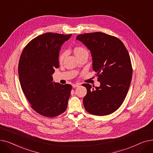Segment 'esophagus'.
<instances>
[{"label": "esophagus", "mask_w": 153, "mask_h": 153, "mask_svg": "<svg viewBox=\"0 0 153 153\" xmlns=\"http://www.w3.org/2000/svg\"><path fill=\"white\" fill-rule=\"evenodd\" d=\"M79 83H76V84H74L72 85V86L74 87V88H76V87H78V86H79Z\"/></svg>", "instance_id": "esophagus-1"}]
</instances>
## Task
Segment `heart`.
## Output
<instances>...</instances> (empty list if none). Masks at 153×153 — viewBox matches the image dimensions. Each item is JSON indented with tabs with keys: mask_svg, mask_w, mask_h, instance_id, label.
<instances>
[{
	"mask_svg": "<svg viewBox=\"0 0 153 153\" xmlns=\"http://www.w3.org/2000/svg\"><path fill=\"white\" fill-rule=\"evenodd\" d=\"M74 53L77 58L81 56H83V55H88V50H86V48H85V47H82V46L75 47L74 48ZM65 55H66V53L65 52H62L60 53V55L59 56V62L60 63L62 62V61L65 59Z\"/></svg>",
	"mask_w": 153,
	"mask_h": 153,
	"instance_id": "b5f03b06",
	"label": "heart"
}]
</instances>
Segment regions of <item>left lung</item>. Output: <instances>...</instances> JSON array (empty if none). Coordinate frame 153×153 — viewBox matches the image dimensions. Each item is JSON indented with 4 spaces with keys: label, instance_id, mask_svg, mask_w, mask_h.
<instances>
[{
    "label": "left lung",
    "instance_id": "left-lung-1",
    "mask_svg": "<svg viewBox=\"0 0 153 153\" xmlns=\"http://www.w3.org/2000/svg\"><path fill=\"white\" fill-rule=\"evenodd\" d=\"M76 39L90 51L92 68L100 83L98 87L84 84L85 110L97 116L111 114L123 103L131 82L133 69L128 50L119 39L102 32L78 35Z\"/></svg>",
    "mask_w": 153,
    "mask_h": 153
}]
</instances>
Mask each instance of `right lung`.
I'll return each instance as SVG.
<instances>
[{
	"mask_svg": "<svg viewBox=\"0 0 153 153\" xmlns=\"http://www.w3.org/2000/svg\"><path fill=\"white\" fill-rule=\"evenodd\" d=\"M71 37L45 33L32 40L24 48L19 63L21 88L31 107L47 117H55L67 108L71 85L53 82L59 67L61 46Z\"/></svg>",
	"mask_w": 153,
	"mask_h": 153,
	"instance_id": "add662e5",
	"label": "right lung"
}]
</instances>
